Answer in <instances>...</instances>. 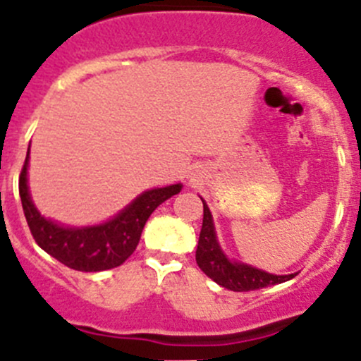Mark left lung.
Listing matches in <instances>:
<instances>
[{
	"mask_svg": "<svg viewBox=\"0 0 361 361\" xmlns=\"http://www.w3.org/2000/svg\"><path fill=\"white\" fill-rule=\"evenodd\" d=\"M204 202V200H202ZM197 264L211 280L219 283L221 287L235 293H248V290L264 289V287L276 286L281 281L294 278V274H271L260 271L257 267L246 266V264L230 262L225 253L219 250L214 234V223L209 207L204 202V223H202L200 238L197 246Z\"/></svg>",
	"mask_w": 361,
	"mask_h": 361,
	"instance_id": "8db88e82",
	"label": "left lung"
}]
</instances>
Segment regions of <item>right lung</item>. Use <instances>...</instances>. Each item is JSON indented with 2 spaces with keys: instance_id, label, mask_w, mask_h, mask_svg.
Here are the masks:
<instances>
[{
  "instance_id": "1",
  "label": "right lung",
  "mask_w": 361,
  "mask_h": 361,
  "mask_svg": "<svg viewBox=\"0 0 361 361\" xmlns=\"http://www.w3.org/2000/svg\"><path fill=\"white\" fill-rule=\"evenodd\" d=\"M26 170H28V157L24 161L19 175V195L33 239L51 257L71 269L83 271V273L111 269L126 262L138 246L149 216L156 211L157 205L177 195L183 188L180 184H173V186L145 191L104 225L67 228L39 214L30 198Z\"/></svg>"
}]
</instances>
